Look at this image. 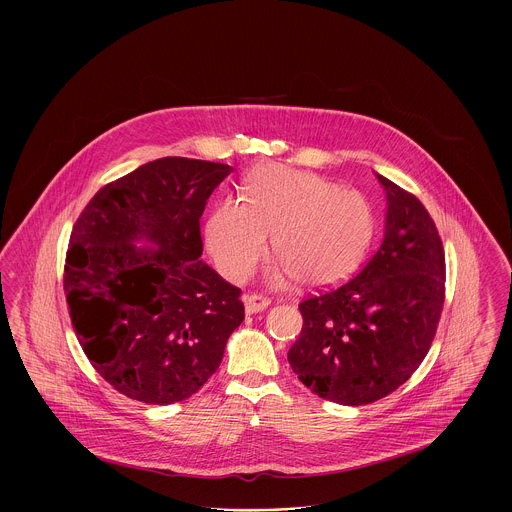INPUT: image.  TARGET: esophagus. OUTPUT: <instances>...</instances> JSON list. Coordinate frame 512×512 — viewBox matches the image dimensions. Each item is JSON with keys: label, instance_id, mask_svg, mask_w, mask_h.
<instances>
[{"label": "esophagus", "instance_id": "esophagus-1", "mask_svg": "<svg viewBox=\"0 0 512 512\" xmlns=\"http://www.w3.org/2000/svg\"><path fill=\"white\" fill-rule=\"evenodd\" d=\"M245 305V313L247 315H255V313H261V311H265L268 305H270V299L267 297H263V295H247L244 301Z\"/></svg>", "mask_w": 512, "mask_h": 512}]
</instances>
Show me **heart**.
<instances>
[{"mask_svg": "<svg viewBox=\"0 0 512 512\" xmlns=\"http://www.w3.org/2000/svg\"><path fill=\"white\" fill-rule=\"evenodd\" d=\"M374 230L366 197L317 172L267 165L245 184V201L226 197L205 224L207 249L220 272L247 280L268 251L280 255L268 270L270 286L301 278L313 288L343 282L365 255Z\"/></svg>", "mask_w": 512, "mask_h": 512, "instance_id": "b5f03b06", "label": "heart"}]
</instances>
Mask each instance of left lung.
I'll use <instances>...</instances> for the list:
<instances>
[{
  "mask_svg": "<svg viewBox=\"0 0 512 512\" xmlns=\"http://www.w3.org/2000/svg\"><path fill=\"white\" fill-rule=\"evenodd\" d=\"M386 192L384 240L338 290L299 305L288 361L318 397L366 405L405 384L436 336L445 295L438 228L413 194L374 172Z\"/></svg>",
  "mask_w": 512,
  "mask_h": 512,
  "instance_id": "left-lung-1",
  "label": "left lung"
}]
</instances>
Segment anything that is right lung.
<instances>
[{
	"instance_id": "add662e5",
	"label": "right lung",
	"mask_w": 512,
	"mask_h": 512,
	"mask_svg": "<svg viewBox=\"0 0 512 512\" xmlns=\"http://www.w3.org/2000/svg\"><path fill=\"white\" fill-rule=\"evenodd\" d=\"M230 172L163 157L103 186L74 224L65 263L74 332L130 399L171 405L194 395L244 320L242 292L199 259V219Z\"/></svg>"
}]
</instances>
